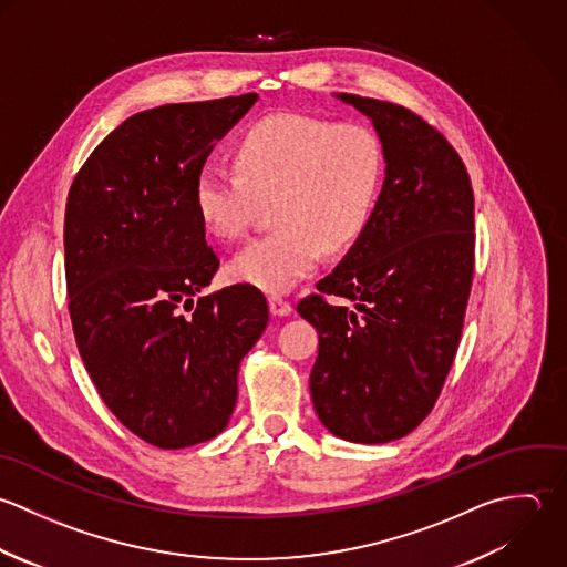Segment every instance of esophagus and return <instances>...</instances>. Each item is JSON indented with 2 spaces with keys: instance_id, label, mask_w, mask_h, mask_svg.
Wrapping results in <instances>:
<instances>
[{
  "instance_id": "34e87169",
  "label": "esophagus",
  "mask_w": 567,
  "mask_h": 567,
  "mask_svg": "<svg viewBox=\"0 0 567 567\" xmlns=\"http://www.w3.org/2000/svg\"><path fill=\"white\" fill-rule=\"evenodd\" d=\"M269 309H271L274 316H289L291 313V302L285 300V298L274 296V298H269Z\"/></svg>"
}]
</instances>
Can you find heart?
Segmentation results:
<instances>
[{
    "mask_svg": "<svg viewBox=\"0 0 567 567\" xmlns=\"http://www.w3.org/2000/svg\"><path fill=\"white\" fill-rule=\"evenodd\" d=\"M236 172L203 169L194 183L200 225L238 240L265 203L271 234L247 245L229 276L267 293H285L313 271L322 247L344 251L369 229L384 183L378 134L353 121L278 112L258 118L234 147Z\"/></svg>",
    "mask_w": 567,
    "mask_h": 567,
    "instance_id": "b5f03b06",
    "label": "heart"
}]
</instances>
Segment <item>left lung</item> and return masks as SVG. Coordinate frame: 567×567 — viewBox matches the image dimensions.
Masks as SVG:
<instances>
[{
  "label": "left lung",
  "mask_w": 567,
  "mask_h": 567,
  "mask_svg": "<svg viewBox=\"0 0 567 567\" xmlns=\"http://www.w3.org/2000/svg\"><path fill=\"white\" fill-rule=\"evenodd\" d=\"M338 99L373 121L386 178L369 229L298 313L320 338L309 380L320 422L342 440L384 444L424 422L453 367L473 287L475 196L455 147L420 114Z\"/></svg>",
  "instance_id": "8db88e82"
}]
</instances>
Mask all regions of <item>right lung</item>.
<instances>
[{"instance_id":"1","label":"right lung","mask_w":567,"mask_h":567,"mask_svg":"<svg viewBox=\"0 0 567 567\" xmlns=\"http://www.w3.org/2000/svg\"><path fill=\"white\" fill-rule=\"evenodd\" d=\"M258 94L167 103L125 118L65 203V289L79 355L114 417L156 449L216 437L238 367L269 322L251 285L203 293L218 271L194 207L214 147Z\"/></svg>"}]
</instances>
